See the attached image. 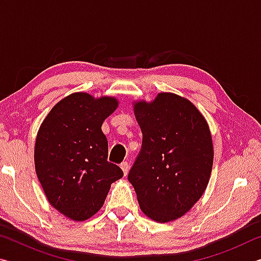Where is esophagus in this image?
<instances>
[{
    "label": "esophagus",
    "mask_w": 261,
    "mask_h": 261,
    "mask_svg": "<svg viewBox=\"0 0 261 261\" xmlns=\"http://www.w3.org/2000/svg\"><path fill=\"white\" fill-rule=\"evenodd\" d=\"M129 167H130V165H129V162H127V161H123L121 163V168H122L123 174H124V176H126L127 173H129Z\"/></svg>",
    "instance_id": "1"
}]
</instances>
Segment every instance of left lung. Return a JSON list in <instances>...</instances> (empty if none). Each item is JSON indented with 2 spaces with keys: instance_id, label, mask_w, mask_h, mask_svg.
<instances>
[{
  "instance_id": "8db88e82",
  "label": "left lung",
  "mask_w": 261,
  "mask_h": 261,
  "mask_svg": "<svg viewBox=\"0 0 261 261\" xmlns=\"http://www.w3.org/2000/svg\"><path fill=\"white\" fill-rule=\"evenodd\" d=\"M134 113L143 144L127 178L147 218L174 221L208 185L214 159L208 123L191 101L169 92L135 101Z\"/></svg>"
}]
</instances>
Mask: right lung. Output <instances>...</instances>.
<instances>
[{"instance_id":"right-lung-1","label":"right lung","mask_w":261,"mask_h":261,"mask_svg":"<svg viewBox=\"0 0 261 261\" xmlns=\"http://www.w3.org/2000/svg\"><path fill=\"white\" fill-rule=\"evenodd\" d=\"M118 107L114 96L76 92L59 101L39 127L34 145L37 176L49 204L67 218L85 221L106 200L110 185L123 177L107 161L101 126Z\"/></svg>"}]
</instances>
